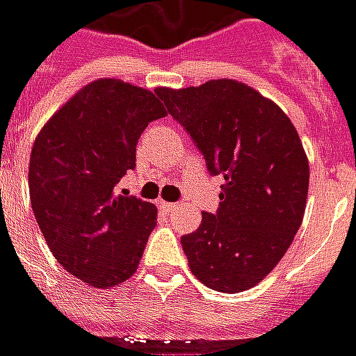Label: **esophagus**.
I'll return each instance as SVG.
<instances>
[{
  "label": "esophagus",
  "instance_id": "obj_1",
  "mask_svg": "<svg viewBox=\"0 0 356 356\" xmlns=\"http://www.w3.org/2000/svg\"><path fill=\"white\" fill-rule=\"evenodd\" d=\"M158 206H160L163 211H168V213H171V211H175V209L179 208L177 204H173V202H163V200L158 202Z\"/></svg>",
  "mask_w": 356,
  "mask_h": 356
}]
</instances>
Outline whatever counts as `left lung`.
Here are the masks:
<instances>
[{
    "mask_svg": "<svg viewBox=\"0 0 356 356\" xmlns=\"http://www.w3.org/2000/svg\"><path fill=\"white\" fill-rule=\"evenodd\" d=\"M193 137L211 175H223L219 208L181 238L193 275L208 288H254L278 265L305 213L309 160L280 106L234 80L156 89Z\"/></svg>",
    "mask_w": 356,
    "mask_h": 356,
    "instance_id": "left-lung-1",
    "label": "left lung"
}]
</instances>
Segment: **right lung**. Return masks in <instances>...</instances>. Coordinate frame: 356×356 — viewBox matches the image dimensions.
I'll list each match as a JSON object with an SVG mask.
<instances>
[{"instance_id": "right-lung-1", "label": "right lung", "mask_w": 356, "mask_h": 356, "mask_svg": "<svg viewBox=\"0 0 356 356\" xmlns=\"http://www.w3.org/2000/svg\"><path fill=\"white\" fill-rule=\"evenodd\" d=\"M165 116L148 89L112 78L81 88L38 133L28 186L35 221L63 267L93 288L137 270L158 209L114 186L135 168L140 133Z\"/></svg>"}]
</instances>
